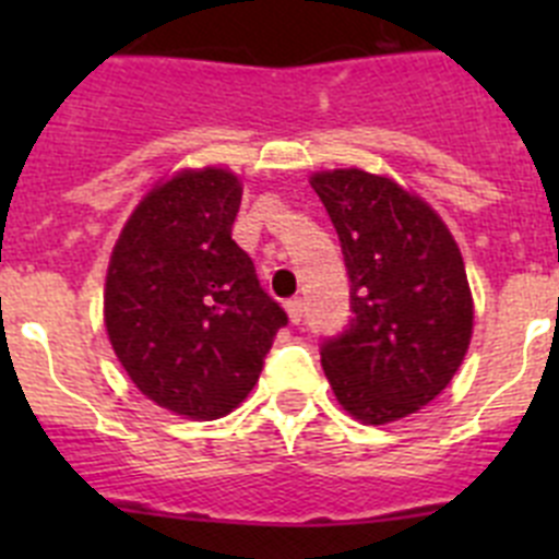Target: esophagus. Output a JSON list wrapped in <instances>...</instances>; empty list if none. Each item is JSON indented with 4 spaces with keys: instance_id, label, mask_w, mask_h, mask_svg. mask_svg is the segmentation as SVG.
I'll use <instances>...</instances> for the list:
<instances>
[{
    "instance_id": "1",
    "label": "esophagus",
    "mask_w": 559,
    "mask_h": 559,
    "mask_svg": "<svg viewBox=\"0 0 559 559\" xmlns=\"http://www.w3.org/2000/svg\"><path fill=\"white\" fill-rule=\"evenodd\" d=\"M285 310H288V319L294 324H299L302 322V299H299V296H294V299H288V302H285Z\"/></svg>"
}]
</instances>
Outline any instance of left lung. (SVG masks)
Listing matches in <instances>:
<instances>
[{"instance_id":"1","label":"left lung","mask_w":559,"mask_h":559,"mask_svg":"<svg viewBox=\"0 0 559 559\" xmlns=\"http://www.w3.org/2000/svg\"><path fill=\"white\" fill-rule=\"evenodd\" d=\"M349 274L353 319L322 341L335 397L369 426L419 412L451 383L473 333L462 254L437 212L364 170L316 173Z\"/></svg>"}]
</instances>
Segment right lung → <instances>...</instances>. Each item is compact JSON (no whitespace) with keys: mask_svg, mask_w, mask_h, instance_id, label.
I'll return each instance as SVG.
<instances>
[{"mask_svg":"<svg viewBox=\"0 0 559 559\" xmlns=\"http://www.w3.org/2000/svg\"><path fill=\"white\" fill-rule=\"evenodd\" d=\"M240 195L226 170L179 173L147 192L108 263L114 353L145 397L192 419L240 406L288 324L231 240Z\"/></svg>","mask_w":559,"mask_h":559,"instance_id":"1","label":"right lung"}]
</instances>
